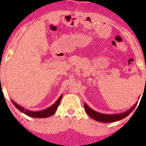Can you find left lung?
Returning a JSON list of instances; mask_svg holds the SVG:
<instances>
[{
    "mask_svg": "<svg viewBox=\"0 0 146 146\" xmlns=\"http://www.w3.org/2000/svg\"><path fill=\"white\" fill-rule=\"evenodd\" d=\"M137 103H135L130 109L128 110L125 111L124 113H117V114H105V113H100L98 111L91 109L86 104L84 103V108L88 114L95 120L101 121L104 123H109V122H114V121H119L127 117L131 111H132L135 108Z\"/></svg>",
    "mask_w": 146,
    "mask_h": 146,
    "instance_id": "left-lung-1",
    "label": "left lung"
}]
</instances>
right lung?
<instances>
[{"instance_id": "add662e5", "label": "right lung", "mask_w": 146, "mask_h": 146, "mask_svg": "<svg viewBox=\"0 0 146 146\" xmlns=\"http://www.w3.org/2000/svg\"><path fill=\"white\" fill-rule=\"evenodd\" d=\"M62 97V95H61L58 98V99L56 101V102L54 104L52 105L51 106H50L49 108H48L43 110H40V111L29 110L22 107L21 106L17 104L13 100H11V101L14 104V106H15L18 110H19L21 112L25 113L26 115L33 117H36V118H44V117H48L51 116L52 115H53L54 113L56 112V111L58 107L59 106V104L61 101Z\"/></svg>"}]
</instances>
